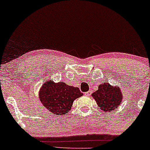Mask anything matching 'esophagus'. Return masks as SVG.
<instances>
[{
	"mask_svg": "<svg viewBox=\"0 0 150 150\" xmlns=\"http://www.w3.org/2000/svg\"><path fill=\"white\" fill-rule=\"evenodd\" d=\"M90 94H91V91H87V92H86V93H85V94H84L85 96H90Z\"/></svg>",
	"mask_w": 150,
	"mask_h": 150,
	"instance_id": "esophagus-1",
	"label": "esophagus"
}]
</instances>
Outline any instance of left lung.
Returning <instances> with one entry per match:
<instances>
[{
    "label": "left lung",
    "instance_id": "1",
    "mask_svg": "<svg viewBox=\"0 0 150 150\" xmlns=\"http://www.w3.org/2000/svg\"><path fill=\"white\" fill-rule=\"evenodd\" d=\"M91 96L100 107L101 110L108 112H113L116 109H118L123 99L120 86L118 85L113 86L105 81L99 85L98 90L94 91Z\"/></svg>",
    "mask_w": 150,
    "mask_h": 150
}]
</instances>
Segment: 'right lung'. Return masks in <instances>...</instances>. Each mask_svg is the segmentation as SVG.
<instances>
[{
	"label": "right lung",
	"instance_id": "1",
	"mask_svg": "<svg viewBox=\"0 0 150 150\" xmlns=\"http://www.w3.org/2000/svg\"><path fill=\"white\" fill-rule=\"evenodd\" d=\"M39 99L43 106L51 113L64 115L71 109L74 101L83 96L78 87L69 86L64 82H44L40 88Z\"/></svg>",
	"mask_w": 150,
	"mask_h": 150
}]
</instances>
